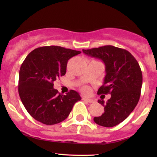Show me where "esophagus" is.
<instances>
[{
  "instance_id": "34e87169",
  "label": "esophagus",
  "mask_w": 157,
  "mask_h": 157,
  "mask_svg": "<svg viewBox=\"0 0 157 157\" xmlns=\"http://www.w3.org/2000/svg\"><path fill=\"white\" fill-rule=\"evenodd\" d=\"M82 100H84V101H86V102H88L89 103H94L95 102V101L92 99H89V98H82Z\"/></svg>"
}]
</instances>
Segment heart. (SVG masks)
Wrapping results in <instances>:
<instances>
[{"instance_id":"heart-1","label":"heart","mask_w":157,"mask_h":157,"mask_svg":"<svg viewBox=\"0 0 157 157\" xmlns=\"http://www.w3.org/2000/svg\"><path fill=\"white\" fill-rule=\"evenodd\" d=\"M82 91L83 92L84 94H89V93L90 89H89L88 86H84V87H82Z\"/></svg>"}]
</instances>
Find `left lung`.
Returning a JSON list of instances; mask_svg holds the SVG:
<instances>
[{
	"instance_id": "left-lung-1",
	"label": "left lung",
	"mask_w": 157,
	"mask_h": 157,
	"mask_svg": "<svg viewBox=\"0 0 157 157\" xmlns=\"http://www.w3.org/2000/svg\"><path fill=\"white\" fill-rule=\"evenodd\" d=\"M82 51L105 63L106 75L98 94H111L106 103L98 100V103L104 106L105 112L94 121L103 127L116 126L125 120L139 102L143 82L141 69L131 53L120 48L105 46Z\"/></svg>"
}]
</instances>
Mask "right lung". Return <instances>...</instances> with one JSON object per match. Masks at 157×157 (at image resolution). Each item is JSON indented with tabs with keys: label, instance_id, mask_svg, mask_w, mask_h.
<instances>
[{
	"label": "right lung",
	"instance_id": "add662e5",
	"mask_svg": "<svg viewBox=\"0 0 157 157\" xmlns=\"http://www.w3.org/2000/svg\"><path fill=\"white\" fill-rule=\"evenodd\" d=\"M80 53L61 46H43L33 50L23 61L18 94L26 110L37 121L48 125L62 122L81 100L73 90L62 95L53 89L54 82L66 74L68 59Z\"/></svg>",
	"mask_w": 157,
	"mask_h": 157
}]
</instances>
